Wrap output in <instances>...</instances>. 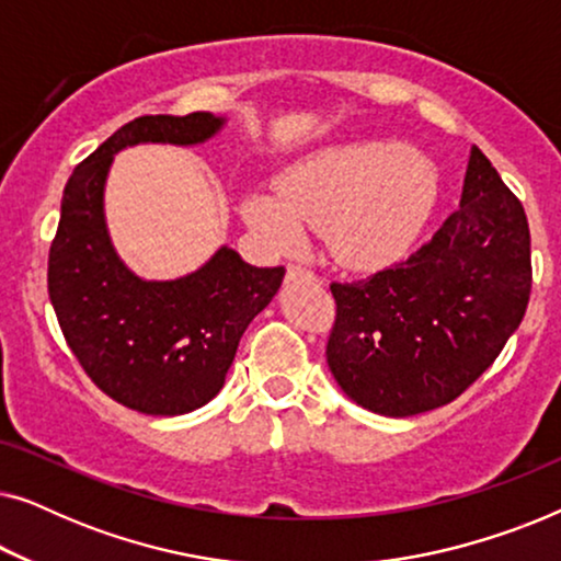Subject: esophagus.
Segmentation results:
<instances>
[{"label":"esophagus","mask_w":561,"mask_h":561,"mask_svg":"<svg viewBox=\"0 0 561 561\" xmlns=\"http://www.w3.org/2000/svg\"><path fill=\"white\" fill-rule=\"evenodd\" d=\"M286 275H288V280L298 278V275H306V278H313V273H311V271H306V267L296 265V263H290V265L286 267Z\"/></svg>","instance_id":"esophagus-1"}]
</instances>
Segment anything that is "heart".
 Returning <instances> with one entry per match:
<instances>
[{
	"label": "heart",
	"mask_w": 561,
	"mask_h": 561,
	"mask_svg": "<svg viewBox=\"0 0 561 561\" xmlns=\"http://www.w3.org/2000/svg\"><path fill=\"white\" fill-rule=\"evenodd\" d=\"M273 191L242 198V217L275 248L319 227L334 260L357 271L388 265L426 225L439 194V173L424 152L390 140L327 145L296 160Z\"/></svg>",
	"instance_id": "b5f03b06"
}]
</instances>
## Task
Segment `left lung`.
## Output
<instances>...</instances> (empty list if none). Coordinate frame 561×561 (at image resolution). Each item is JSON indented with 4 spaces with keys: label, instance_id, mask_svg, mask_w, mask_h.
<instances>
[{
    "label": "left lung",
    "instance_id": "left-lung-1",
    "mask_svg": "<svg viewBox=\"0 0 561 561\" xmlns=\"http://www.w3.org/2000/svg\"><path fill=\"white\" fill-rule=\"evenodd\" d=\"M531 294L526 211L474 148L459 209L409 260L332 283L327 363L363 409L405 419L447 405L501 355Z\"/></svg>",
    "mask_w": 561,
    "mask_h": 561
}]
</instances>
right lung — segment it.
I'll list each match as a JSON object with an SVG mask.
<instances>
[{"mask_svg": "<svg viewBox=\"0 0 561 561\" xmlns=\"http://www.w3.org/2000/svg\"><path fill=\"white\" fill-rule=\"evenodd\" d=\"M227 117L148 114L119 127L73 168L48 260V294L68 347L114 401L150 416L202 409L225 386L244 329L278 294L283 267H255L221 248L194 273L148 280L114 250L104 191L114 156L135 145H194Z\"/></svg>", "mask_w": 561, "mask_h": 561, "instance_id": "1", "label": "right lung"}]
</instances>
